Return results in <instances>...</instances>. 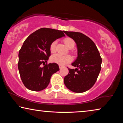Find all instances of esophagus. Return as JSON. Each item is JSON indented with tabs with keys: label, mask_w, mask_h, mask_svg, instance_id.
I'll use <instances>...</instances> for the list:
<instances>
[{
	"label": "esophagus",
	"mask_w": 123,
	"mask_h": 123,
	"mask_svg": "<svg viewBox=\"0 0 123 123\" xmlns=\"http://www.w3.org/2000/svg\"><path fill=\"white\" fill-rule=\"evenodd\" d=\"M63 66H62V65H60H60H59V68H60V69H61V68H63Z\"/></svg>",
	"instance_id": "esophagus-1"
}]
</instances>
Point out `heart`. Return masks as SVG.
I'll list each match as a JSON object with an SVG mask.
<instances>
[{
	"mask_svg": "<svg viewBox=\"0 0 123 123\" xmlns=\"http://www.w3.org/2000/svg\"><path fill=\"white\" fill-rule=\"evenodd\" d=\"M66 46L68 49L73 48L75 45V42L74 40L72 38L67 37L63 40ZM56 41H54L50 45V51L51 53H54L56 51ZM51 60L52 62H55L60 65H64L66 63H68L72 61V57L69 55H62L60 54H55L53 55L51 57Z\"/></svg>",
	"mask_w": 123,
	"mask_h": 123,
	"instance_id": "b5f03b06",
	"label": "heart"
}]
</instances>
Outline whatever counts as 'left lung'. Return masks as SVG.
<instances>
[{"mask_svg":"<svg viewBox=\"0 0 123 123\" xmlns=\"http://www.w3.org/2000/svg\"><path fill=\"white\" fill-rule=\"evenodd\" d=\"M64 32L75 41L78 56L64 78V83L69 90L75 93H82L89 90L96 82L101 68L102 60L94 43L91 38L80 32Z\"/></svg>","mask_w":123,"mask_h":123,"instance_id":"left-lung-1","label":"left lung"}]
</instances>
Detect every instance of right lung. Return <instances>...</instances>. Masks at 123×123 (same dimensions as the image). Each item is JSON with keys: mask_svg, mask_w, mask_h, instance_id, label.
Here are the masks:
<instances>
[{"mask_svg": "<svg viewBox=\"0 0 123 123\" xmlns=\"http://www.w3.org/2000/svg\"><path fill=\"white\" fill-rule=\"evenodd\" d=\"M64 31L41 28L29 35L24 42L18 54V68L24 86L29 90L41 91L46 88L50 78L60 70L56 63L47 62L50 55V45L53 41L65 36Z\"/></svg>", "mask_w": 123, "mask_h": 123, "instance_id": "right-lung-1", "label": "right lung"}]
</instances>
